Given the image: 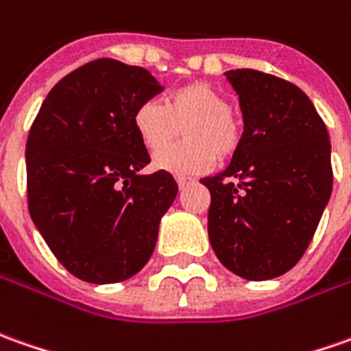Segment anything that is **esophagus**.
Instances as JSON below:
<instances>
[{
    "label": "esophagus",
    "mask_w": 351,
    "mask_h": 351,
    "mask_svg": "<svg viewBox=\"0 0 351 351\" xmlns=\"http://www.w3.org/2000/svg\"><path fill=\"white\" fill-rule=\"evenodd\" d=\"M192 182V178H186V176H176V184L178 188H184L186 184H190Z\"/></svg>",
    "instance_id": "esophagus-1"
}]
</instances>
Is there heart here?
<instances>
[{
    "label": "heart",
    "mask_w": 351,
    "mask_h": 351,
    "mask_svg": "<svg viewBox=\"0 0 351 351\" xmlns=\"http://www.w3.org/2000/svg\"><path fill=\"white\" fill-rule=\"evenodd\" d=\"M134 130L145 149L157 152L180 128L185 144L154 156V165L173 175H199L228 159L242 144V123L228 109V99L206 82H190L173 90L167 104L147 99L136 107Z\"/></svg>",
    "instance_id": "1"
}]
</instances>
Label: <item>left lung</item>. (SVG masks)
<instances>
[{
  "mask_svg": "<svg viewBox=\"0 0 351 351\" xmlns=\"http://www.w3.org/2000/svg\"><path fill=\"white\" fill-rule=\"evenodd\" d=\"M240 99L242 144L199 182L211 194L209 242L247 280L285 275L306 254L332 192L330 142L300 88L254 69L225 73Z\"/></svg>",
  "mask_w": 351,
  "mask_h": 351,
  "instance_id": "8db88e82",
  "label": "left lung"
}]
</instances>
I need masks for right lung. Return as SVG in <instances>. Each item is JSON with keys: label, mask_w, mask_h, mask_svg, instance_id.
Here are the masks:
<instances>
[{"label": "right lung", "mask_w": 351, "mask_h": 351, "mask_svg": "<svg viewBox=\"0 0 351 351\" xmlns=\"http://www.w3.org/2000/svg\"><path fill=\"white\" fill-rule=\"evenodd\" d=\"M163 90L142 66L95 59L61 78L26 140L28 211L71 275L113 285L154 254L178 186L167 171L140 175L149 154L134 111Z\"/></svg>", "instance_id": "add662e5"}]
</instances>
